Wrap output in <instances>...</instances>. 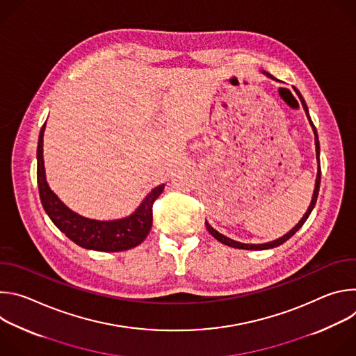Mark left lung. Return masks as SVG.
<instances>
[{"label":"left lung","mask_w":356,"mask_h":356,"mask_svg":"<svg viewBox=\"0 0 356 356\" xmlns=\"http://www.w3.org/2000/svg\"><path fill=\"white\" fill-rule=\"evenodd\" d=\"M270 79H275L272 74H269V73H266ZM296 90V88H294ZM296 92H297V95L300 97V99H301V104H302V107H304V111H306V114H307V117H309V120H310V124L313 125V129H314V135H316V150H317V159L320 161V142H318V135H317V129H316V127H314V124H313V121H312V118H310V115H309V110H307V106H306V103H304V99H302V97H301V94H300V91L298 90H296ZM320 181H321V166L318 168V175H317V180H316V188H314V194H313V200H312V204H310V207H309V210H307V213L304 214V217L301 218V221L290 231V232H287L286 235H283L282 238H279V239H276V241H273V242H269V243H262V245H248V243H241V242H236V241H232V239H229V238H227V236H224L222 234H220L218 231H216L207 221H206V225H207V229H209V232L217 239V241H220L221 243H224V245H228V246H232V248H238V249H248V250H261V249H270V248H276V246H279V245H282V243H284L287 239H290L301 227H302V224L306 222V220L309 218V216L312 214V211H313V209H314V206H316V202H317V197H318V190H320Z\"/></svg>","instance_id":"left-lung-1"}]
</instances>
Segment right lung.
<instances>
[{
	"label": "right lung",
	"mask_w": 356,
	"mask_h": 356,
	"mask_svg": "<svg viewBox=\"0 0 356 356\" xmlns=\"http://www.w3.org/2000/svg\"><path fill=\"white\" fill-rule=\"evenodd\" d=\"M40 128L38 140L36 179L42 206L52 222L74 243L81 248L99 252H121L139 245L152 227V207L163 191L165 184L152 190L142 201L139 209L129 217L117 221H95L84 218L69 210L56 194L49 188L43 168V132Z\"/></svg>",
	"instance_id": "add662e5"
}]
</instances>
